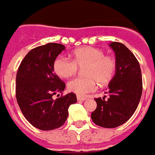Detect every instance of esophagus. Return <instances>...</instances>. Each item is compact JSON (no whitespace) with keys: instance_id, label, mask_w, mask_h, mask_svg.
<instances>
[{"instance_id":"obj_1","label":"esophagus","mask_w":155,"mask_h":155,"mask_svg":"<svg viewBox=\"0 0 155 155\" xmlns=\"http://www.w3.org/2000/svg\"><path fill=\"white\" fill-rule=\"evenodd\" d=\"M86 99H87L86 97H82V96H79V95L77 96V100L79 101H85Z\"/></svg>"}]
</instances>
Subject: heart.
<instances>
[{"instance_id":"heart-1","label":"heart","mask_w":155,"mask_h":155,"mask_svg":"<svg viewBox=\"0 0 155 155\" xmlns=\"http://www.w3.org/2000/svg\"><path fill=\"white\" fill-rule=\"evenodd\" d=\"M86 77H78L68 83V90L78 95H85L96 90V81L101 85L108 84L114 78L117 63L114 56L104 54L99 48L84 46L74 51L73 60L64 55L54 59L53 70L61 78L71 77L79 68H84Z\"/></svg>"}]
</instances>
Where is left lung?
Segmentation results:
<instances>
[{
    "instance_id": "obj_1",
    "label": "left lung",
    "mask_w": 155,
    "mask_h": 155,
    "mask_svg": "<svg viewBox=\"0 0 155 155\" xmlns=\"http://www.w3.org/2000/svg\"><path fill=\"white\" fill-rule=\"evenodd\" d=\"M110 46L115 53L116 71L106 92L109 97L95 98L97 107L91 114L93 122L104 128H115L130 120L138 107L143 90L136 57L122 43L113 41Z\"/></svg>"
}]
</instances>
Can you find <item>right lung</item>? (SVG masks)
Instances as JSON below:
<instances>
[{
  "mask_svg": "<svg viewBox=\"0 0 155 155\" xmlns=\"http://www.w3.org/2000/svg\"><path fill=\"white\" fill-rule=\"evenodd\" d=\"M64 45L48 43L32 49L18 68L15 96L22 114L30 124L41 130H51L62 126L68 117L70 105L76 103L74 93L52 96L64 91L65 83L53 70L55 58ZM60 96V94H57Z\"/></svg>",
  "mask_w": 155,
  "mask_h": 155,
  "instance_id": "right-lung-1",
  "label": "right lung"
}]
</instances>
